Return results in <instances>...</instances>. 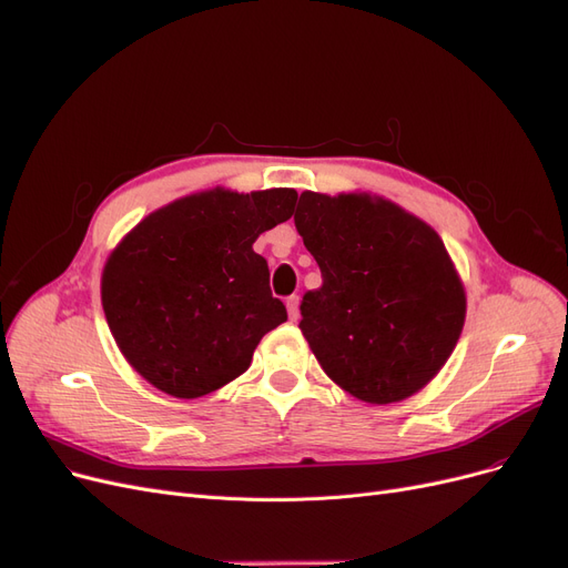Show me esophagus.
I'll return each instance as SVG.
<instances>
[{"mask_svg": "<svg viewBox=\"0 0 568 568\" xmlns=\"http://www.w3.org/2000/svg\"><path fill=\"white\" fill-rule=\"evenodd\" d=\"M298 296H288L286 298V310H288V320L291 322H298V316H301V310H298Z\"/></svg>", "mask_w": 568, "mask_h": 568, "instance_id": "34e87169", "label": "esophagus"}]
</instances>
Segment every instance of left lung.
I'll return each mask as SVG.
<instances>
[{
	"mask_svg": "<svg viewBox=\"0 0 568 568\" xmlns=\"http://www.w3.org/2000/svg\"><path fill=\"white\" fill-rule=\"evenodd\" d=\"M296 229L322 270L301 331L324 373L387 405L438 375L466 320V293L440 235L368 193H301Z\"/></svg>",
	"mask_w": 568,
	"mask_h": 568,
	"instance_id": "left-lung-1",
	"label": "left lung"
}]
</instances>
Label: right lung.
Instances as JSON below:
<instances>
[{
	"label": "right lung",
	"mask_w": 568,
	"mask_h": 568,
	"mask_svg": "<svg viewBox=\"0 0 568 568\" xmlns=\"http://www.w3.org/2000/svg\"><path fill=\"white\" fill-rule=\"evenodd\" d=\"M298 193L214 189L155 210L102 272L106 324L155 389L197 398L240 377L261 337L286 322L270 291L261 233L291 219Z\"/></svg>",
	"instance_id": "right-lung-1"
}]
</instances>
